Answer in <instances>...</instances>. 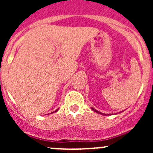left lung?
<instances>
[{
	"label": "left lung",
	"mask_w": 153,
	"mask_h": 153,
	"mask_svg": "<svg viewBox=\"0 0 153 153\" xmlns=\"http://www.w3.org/2000/svg\"><path fill=\"white\" fill-rule=\"evenodd\" d=\"M92 109H93V111H94V112H96V113H99V114L103 115V116H108V115H109V114H105V113H101V112H99L98 110H97V109H94V108H93V107H92Z\"/></svg>",
	"instance_id": "8db88e82"
}]
</instances>
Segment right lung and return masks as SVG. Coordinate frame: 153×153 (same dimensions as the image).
<instances>
[{"instance_id": "1", "label": "right lung", "mask_w": 153, "mask_h": 153, "mask_svg": "<svg viewBox=\"0 0 153 153\" xmlns=\"http://www.w3.org/2000/svg\"><path fill=\"white\" fill-rule=\"evenodd\" d=\"M57 110H58V109H56V111H55V112H56V111H57Z\"/></svg>"}]
</instances>
